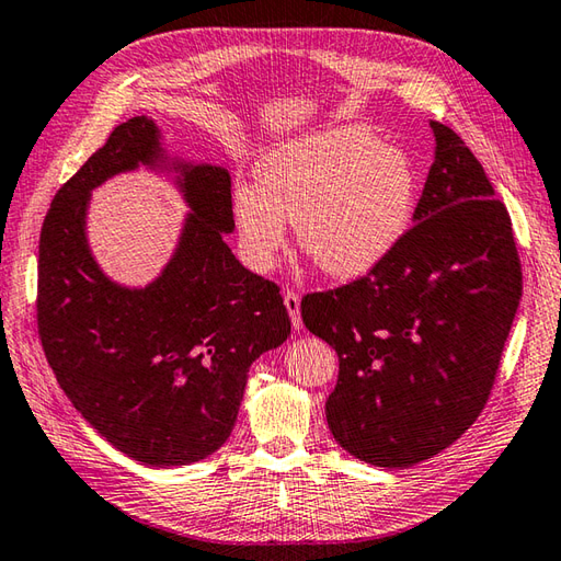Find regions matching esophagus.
Returning <instances> with one entry per match:
<instances>
[{
  "label": "esophagus",
  "instance_id": "34e87169",
  "mask_svg": "<svg viewBox=\"0 0 561 561\" xmlns=\"http://www.w3.org/2000/svg\"><path fill=\"white\" fill-rule=\"evenodd\" d=\"M284 306H287L294 328L299 331V328H301V296L291 291V289H287V291H284Z\"/></svg>",
  "mask_w": 561,
  "mask_h": 561
}]
</instances>
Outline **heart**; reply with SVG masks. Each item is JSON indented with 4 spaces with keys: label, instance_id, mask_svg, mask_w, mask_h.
Wrapping results in <instances>:
<instances>
[{
    "label": "heart",
    "instance_id": "heart-1",
    "mask_svg": "<svg viewBox=\"0 0 561 561\" xmlns=\"http://www.w3.org/2000/svg\"><path fill=\"white\" fill-rule=\"evenodd\" d=\"M421 202V170L399 146L340 126L262 152L257 184L233 190V221L248 260L270 270L296 243L333 279H359L409 236Z\"/></svg>",
    "mask_w": 561,
    "mask_h": 561
}]
</instances>
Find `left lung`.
I'll return each instance as SVG.
<instances>
[{
  "instance_id": "left-lung-1",
  "label": "left lung",
  "mask_w": 561,
  "mask_h": 561,
  "mask_svg": "<svg viewBox=\"0 0 561 561\" xmlns=\"http://www.w3.org/2000/svg\"><path fill=\"white\" fill-rule=\"evenodd\" d=\"M431 128L435 160L401 248L301 301L304 325L340 359L328 427L389 469L443 453L477 421L523 294L506 206L465 140L440 121Z\"/></svg>"
}]
</instances>
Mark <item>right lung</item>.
<instances>
[{"label": "right lung", "mask_w": 561, "mask_h": 561, "mask_svg": "<svg viewBox=\"0 0 561 561\" xmlns=\"http://www.w3.org/2000/svg\"><path fill=\"white\" fill-rule=\"evenodd\" d=\"M172 171L191 206L179 248L146 288L98 267L85 240L91 190L121 171ZM230 174L170 158L134 116L65 182L38 243V335L65 397L118 453L150 467L199 462L233 431L248 369L291 333L277 284L236 260Z\"/></svg>", "instance_id": "obj_1"}]
</instances>
